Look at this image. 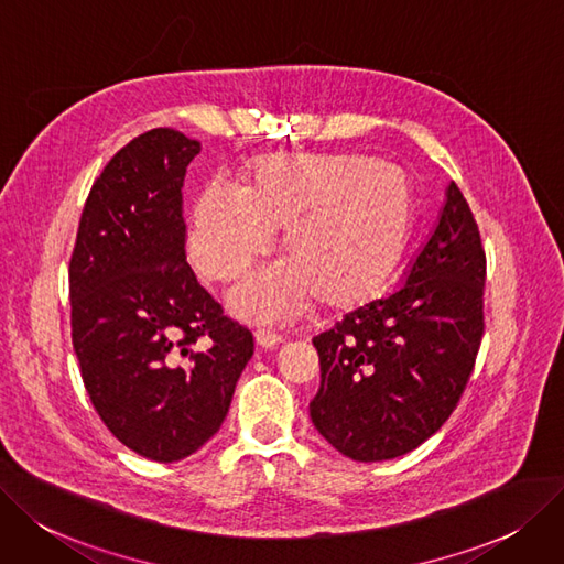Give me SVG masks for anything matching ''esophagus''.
I'll return each mask as SVG.
<instances>
[{
	"mask_svg": "<svg viewBox=\"0 0 564 564\" xmlns=\"http://www.w3.org/2000/svg\"><path fill=\"white\" fill-rule=\"evenodd\" d=\"M254 340H257V345L263 347V349H273V347H278V345L284 340V337H282L280 333H275V330L259 328V330L254 333Z\"/></svg>",
	"mask_w": 564,
	"mask_h": 564,
	"instance_id": "esophagus-1",
	"label": "esophagus"
}]
</instances>
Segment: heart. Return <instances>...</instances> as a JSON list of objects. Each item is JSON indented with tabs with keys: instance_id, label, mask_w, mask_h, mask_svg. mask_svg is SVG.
I'll list each match as a JSON object with an SVG mask.
<instances>
[{
	"instance_id": "1",
	"label": "heart",
	"mask_w": 564,
	"mask_h": 564,
	"mask_svg": "<svg viewBox=\"0 0 564 564\" xmlns=\"http://www.w3.org/2000/svg\"><path fill=\"white\" fill-rule=\"evenodd\" d=\"M282 229L286 254L234 294L250 322H282L317 294L326 305L368 299L398 265L412 229L404 173L364 154H270L245 173L198 194L189 254L208 280L234 282Z\"/></svg>"
}]
</instances>
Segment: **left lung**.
Instances as JSON below:
<instances>
[{"instance_id":"1","label":"left lung","mask_w":564,"mask_h":564,"mask_svg":"<svg viewBox=\"0 0 564 564\" xmlns=\"http://www.w3.org/2000/svg\"><path fill=\"white\" fill-rule=\"evenodd\" d=\"M486 252L456 183L435 231L393 294L356 307L312 337L322 387L317 431L351 460H391L452 416L484 335Z\"/></svg>"}]
</instances>
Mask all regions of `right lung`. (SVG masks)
<instances>
[{
  "mask_svg": "<svg viewBox=\"0 0 564 564\" xmlns=\"http://www.w3.org/2000/svg\"><path fill=\"white\" fill-rule=\"evenodd\" d=\"M198 152L169 127L129 141L89 189L69 263L85 391L108 431L156 463L219 431L254 354L185 257L183 185Z\"/></svg>",
  "mask_w": 564,
  "mask_h": 564,
  "instance_id": "add662e5",
  "label": "right lung"
}]
</instances>
